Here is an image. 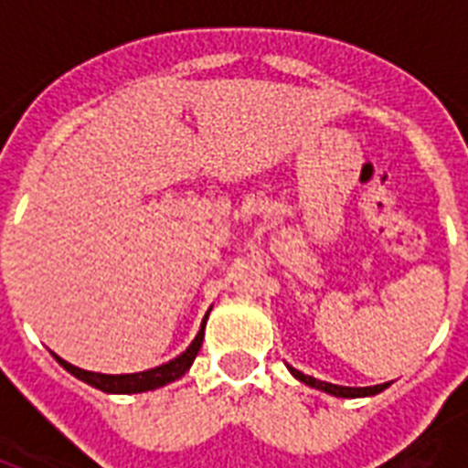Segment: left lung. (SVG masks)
I'll use <instances>...</instances> for the list:
<instances>
[{
    "instance_id": "1",
    "label": "left lung",
    "mask_w": 468,
    "mask_h": 468,
    "mask_svg": "<svg viewBox=\"0 0 468 468\" xmlns=\"http://www.w3.org/2000/svg\"><path fill=\"white\" fill-rule=\"evenodd\" d=\"M286 367H289V364H286ZM289 371H292L293 378H299L301 384L311 386V388H318V391L323 393H330V396H337V399H367V396H377V393H381L384 388L391 386V381L377 384V386H337V384H327V381H320V378L308 377V374L293 369V367H289Z\"/></svg>"
}]
</instances>
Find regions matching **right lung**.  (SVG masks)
I'll list each match as a JSON object with an SVG mask.
<instances>
[{
    "mask_svg": "<svg viewBox=\"0 0 468 468\" xmlns=\"http://www.w3.org/2000/svg\"><path fill=\"white\" fill-rule=\"evenodd\" d=\"M211 313V308H208ZM208 313L204 315L201 320V330L197 333V337L191 340V345L184 349L182 355L175 356V359H169V362L160 364L155 369H148V371H138V374H97V371H87V369H80L75 364L65 362L62 356H58L53 352V356L58 359L62 369H68L72 377H77L80 381L84 384L94 386L99 391L104 393H145V391H155L160 386H167L176 378H182L189 367L194 364L197 359L198 349H201V342H204V327H206V320H208Z\"/></svg>",
    "mask_w": 468,
    "mask_h": 468,
    "instance_id": "add662e5",
    "label": "right lung"
}]
</instances>
